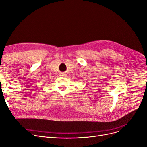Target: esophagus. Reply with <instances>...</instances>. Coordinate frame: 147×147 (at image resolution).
I'll return each instance as SVG.
<instances>
[{
    "label": "esophagus",
    "instance_id": "esophagus-1",
    "mask_svg": "<svg viewBox=\"0 0 147 147\" xmlns=\"http://www.w3.org/2000/svg\"><path fill=\"white\" fill-rule=\"evenodd\" d=\"M60 76H62V77H65V76H66V74H65V73H61V74H60Z\"/></svg>",
    "mask_w": 147,
    "mask_h": 147
}]
</instances>
